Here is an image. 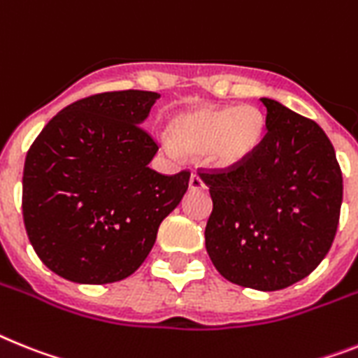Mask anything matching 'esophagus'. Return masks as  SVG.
I'll return each instance as SVG.
<instances>
[{
  "instance_id": "obj_1",
  "label": "esophagus",
  "mask_w": 358,
  "mask_h": 358,
  "mask_svg": "<svg viewBox=\"0 0 358 358\" xmlns=\"http://www.w3.org/2000/svg\"><path fill=\"white\" fill-rule=\"evenodd\" d=\"M189 189H193V191H202L206 189V184H203V180L198 176V174H191V178H189Z\"/></svg>"
}]
</instances>
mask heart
Returning a JSON list of instances; mask_svg holds the SVG:
<instances>
[{
  "label": "heart",
  "instance_id": "heart-1",
  "mask_svg": "<svg viewBox=\"0 0 358 358\" xmlns=\"http://www.w3.org/2000/svg\"><path fill=\"white\" fill-rule=\"evenodd\" d=\"M266 131V116L253 105H202L176 114L169 123L174 145L185 155H202L216 171L236 169L251 160Z\"/></svg>",
  "mask_w": 358,
  "mask_h": 358
}]
</instances>
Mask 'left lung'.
Wrapping results in <instances>:
<instances>
[{
  "label": "left lung",
  "instance_id": "1",
  "mask_svg": "<svg viewBox=\"0 0 358 358\" xmlns=\"http://www.w3.org/2000/svg\"><path fill=\"white\" fill-rule=\"evenodd\" d=\"M257 155L236 169L202 173L213 211L206 225L211 262L233 284L276 291L322 262L337 233L342 173L313 120L271 98Z\"/></svg>",
  "mask_w": 358,
  "mask_h": 358
}]
</instances>
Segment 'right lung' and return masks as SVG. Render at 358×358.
Segmentation results:
<instances>
[{
	"label": "right lung",
	"mask_w": 358,
	"mask_h": 358,
	"mask_svg": "<svg viewBox=\"0 0 358 358\" xmlns=\"http://www.w3.org/2000/svg\"><path fill=\"white\" fill-rule=\"evenodd\" d=\"M158 92L116 91L59 110L36 138L23 169V222L36 255L76 284L133 275L162 220L189 187V171L149 167L158 145L140 125Z\"/></svg>",
	"instance_id": "add662e5"
}]
</instances>
